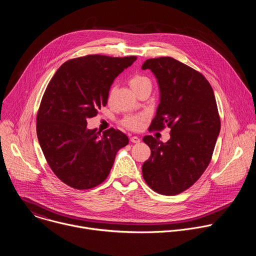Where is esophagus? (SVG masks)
I'll return each mask as SVG.
<instances>
[{"instance_id":"obj_1","label":"esophagus","mask_w":256,"mask_h":256,"mask_svg":"<svg viewBox=\"0 0 256 256\" xmlns=\"http://www.w3.org/2000/svg\"><path fill=\"white\" fill-rule=\"evenodd\" d=\"M130 142H134V144H138V142H140V138H138V136H130Z\"/></svg>"}]
</instances>
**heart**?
Segmentation results:
<instances>
[{
  "instance_id": "1",
  "label": "heart",
  "mask_w": 256,
  "mask_h": 256,
  "mask_svg": "<svg viewBox=\"0 0 256 256\" xmlns=\"http://www.w3.org/2000/svg\"><path fill=\"white\" fill-rule=\"evenodd\" d=\"M128 84L130 86V88L132 89V91L138 94L140 90L144 89V88H151L152 87V83L151 80L146 77L144 75H134L132 77L130 78L128 80ZM146 114H132V116H126L122 120V126H124V128H126L130 130H140L144 128V122H146Z\"/></svg>"
}]
</instances>
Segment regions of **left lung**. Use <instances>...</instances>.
<instances>
[{
	"label": "left lung",
	"instance_id": "1",
	"mask_svg": "<svg viewBox=\"0 0 256 256\" xmlns=\"http://www.w3.org/2000/svg\"><path fill=\"white\" fill-rule=\"evenodd\" d=\"M160 89V103L149 130L170 128L166 142L146 136L151 156L142 166L154 192L174 196L194 186L208 166L221 120L212 88L200 72L173 58H149Z\"/></svg>",
	"mask_w": 256,
	"mask_h": 256
}]
</instances>
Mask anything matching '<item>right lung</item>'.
Instances as JSON below:
<instances>
[{
	"mask_svg": "<svg viewBox=\"0 0 256 256\" xmlns=\"http://www.w3.org/2000/svg\"><path fill=\"white\" fill-rule=\"evenodd\" d=\"M136 56L89 54L64 62L50 81L36 116L38 142L52 172L76 190L93 188L107 178L128 138L114 128L102 134L87 120L105 106L109 89Z\"/></svg>",
	"mask_w": 256,
	"mask_h": 256,
	"instance_id": "1",
	"label": "right lung"
}]
</instances>
